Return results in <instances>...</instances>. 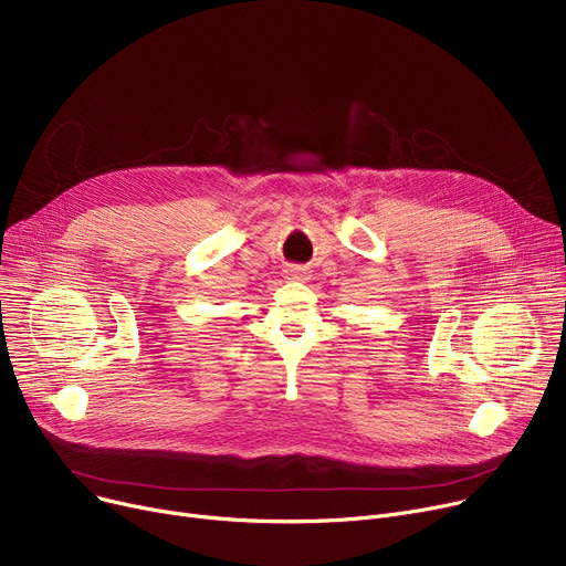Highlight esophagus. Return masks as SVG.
Returning a JSON list of instances; mask_svg holds the SVG:
<instances>
[{
  "label": "esophagus",
  "mask_w": 566,
  "mask_h": 566,
  "mask_svg": "<svg viewBox=\"0 0 566 566\" xmlns=\"http://www.w3.org/2000/svg\"><path fill=\"white\" fill-rule=\"evenodd\" d=\"M284 273L289 280H305V268H301V265H289Z\"/></svg>",
  "instance_id": "esophagus-1"
}]
</instances>
